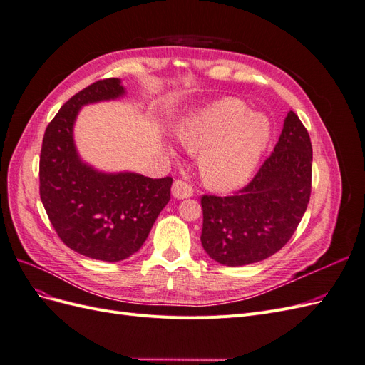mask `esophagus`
<instances>
[{
    "label": "esophagus",
    "mask_w": 365,
    "mask_h": 365,
    "mask_svg": "<svg viewBox=\"0 0 365 365\" xmlns=\"http://www.w3.org/2000/svg\"><path fill=\"white\" fill-rule=\"evenodd\" d=\"M172 195L176 200H185V197L193 196V187L182 180H176L172 185Z\"/></svg>",
    "instance_id": "1"
}]
</instances>
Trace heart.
Listing matches in <instances>:
<instances>
[{
	"instance_id": "heart-1",
	"label": "heart",
	"mask_w": 365,
	"mask_h": 365,
	"mask_svg": "<svg viewBox=\"0 0 365 365\" xmlns=\"http://www.w3.org/2000/svg\"><path fill=\"white\" fill-rule=\"evenodd\" d=\"M271 134L269 120L248 113L239 98H222L187 117L178 128L181 145L200 152L204 182L216 190H233L244 184L262 157Z\"/></svg>"
}]
</instances>
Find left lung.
Returning a JSON list of instances; mask_svg holds the SVG:
<instances>
[{"label": "left lung", "mask_w": 365, "mask_h": 365, "mask_svg": "<svg viewBox=\"0 0 365 365\" xmlns=\"http://www.w3.org/2000/svg\"><path fill=\"white\" fill-rule=\"evenodd\" d=\"M312 189V145L294 111L274 152L233 196L204 195L201 244L213 260L242 267L268 259L292 237Z\"/></svg>", "instance_id": "obj_1"}]
</instances>
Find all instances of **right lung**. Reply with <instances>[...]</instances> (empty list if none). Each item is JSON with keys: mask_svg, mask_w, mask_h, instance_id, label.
I'll return each instance as SVG.
<instances>
[{"mask_svg": "<svg viewBox=\"0 0 365 365\" xmlns=\"http://www.w3.org/2000/svg\"><path fill=\"white\" fill-rule=\"evenodd\" d=\"M123 94L115 77L74 94L48 123L39 160L41 201L53 228L73 251L103 262H120L137 252L170 201V176L105 173L77 155L73 126L81 108Z\"/></svg>", "mask_w": 365, "mask_h": 365, "instance_id": "right-lung-1", "label": "right lung"}]
</instances>
